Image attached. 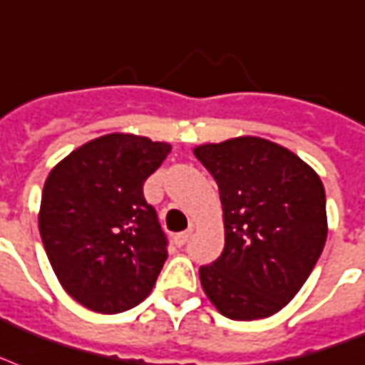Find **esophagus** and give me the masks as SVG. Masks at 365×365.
<instances>
[{"label":"esophagus","instance_id":"esophagus-1","mask_svg":"<svg viewBox=\"0 0 365 365\" xmlns=\"http://www.w3.org/2000/svg\"><path fill=\"white\" fill-rule=\"evenodd\" d=\"M189 237H191V230H185V232H182V233H176V235H174V245H178V247H183V245L187 243Z\"/></svg>","mask_w":365,"mask_h":365}]
</instances>
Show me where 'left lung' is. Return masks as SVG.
Masks as SVG:
<instances>
[{"label": "left lung", "instance_id": "8db88e82", "mask_svg": "<svg viewBox=\"0 0 365 365\" xmlns=\"http://www.w3.org/2000/svg\"><path fill=\"white\" fill-rule=\"evenodd\" d=\"M193 153L218 183L226 235L218 260L199 269L202 291L226 318H268L293 300L324 250V183L293 151L255 135Z\"/></svg>", "mask_w": 365, "mask_h": 365}]
</instances>
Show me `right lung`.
I'll use <instances>...</instances> for the list:
<instances>
[{
	"instance_id": "obj_1",
	"label": "right lung",
	"mask_w": 365,
	"mask_h": 365,
	"mask_svg": "<svg viewBox=\"0 0 365 365\" xmlns=\"http://www.w3.org/2000/svg\"><path fill=\"white\" fill-rule=\"evenodd\" d=\"M170 143L107 133L53 166L41 193L38 226L57 279L72 299L99 314L138 306L168 257L143 183Z\"/></svg>"
}]
</instances>
